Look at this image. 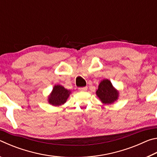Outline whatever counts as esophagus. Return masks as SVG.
I'll list each match as a JSON object with an SVG mask.
<instances>
[{
	"label": "esophagus",
	"instance_id": "34e87169",
	"mask_svg": "<svg viewBox=\"0 0 157 157\" xmlns=\"http://www.w3.org/2000/svg\"><path fill=\"white\" fill-rule=\"evenodd\" d=\"M78 90L79 91H85L87 90V86H84V87H79Z\"/></svg>",
	"mask_w": 157,
	"mask_h": 157
}]
</instances>
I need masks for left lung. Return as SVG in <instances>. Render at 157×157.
<instances>
[{
	"label": "left lung",
	"mask_w": 157,
	"mask_h": 157,
	"mask_svg": "<svg viewBox=\"0 0 157 157\" xmlns=\"http://www.w3.org/2000/svg\"><path fill=\"white\" fill-rule=\"evenodd\" d=\"M96 95L103 103L111 104L118 99V92L113 88L109 80L104 79L100 83Z\"/></svg>",
	"instance_id": "obj_1"
}]
</instances>
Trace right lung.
Returning a JSON list of instances; mask_svg holds the SVG:
<instances>
[{
  "mask_svg": "<svg viewBox=\"0 0 157 157\" xmlns=\"http://www.w3.org/2000/svg\"><path fill=\"white\" fill-rule=\"evenodd\" d=\"M71 92L64 89L61 85H56L53 88L52 92L48 98L50 104L54 106H59L66 102L67 98L69 97Z\"/></svg>",
  "mask_w": 157,
  "mask_h": 157,
  "instance_id": "obj_1",
  "label": "right lung"
}]
</instances>
